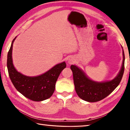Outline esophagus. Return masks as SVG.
<instances>
[{
  "label": "esophagus",
  "mask_w": 130,
  "mask_h": 130,
  "mask_svg": "<svg viewBox=\"0 0 130 130\" xmlns=\"http://www.w3.org/2000/svg\"><path fill=\"white\" fill-rule=\"evenodd\" d=\"M74 62V60L73 58H69V59H68V63H70H70H73Z\"/></svg>",
  "instance_id": "34e87169"
}]
</instances>
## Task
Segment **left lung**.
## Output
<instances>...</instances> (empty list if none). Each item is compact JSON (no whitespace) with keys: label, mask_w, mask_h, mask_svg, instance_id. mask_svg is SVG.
<instances>
[{"label":"left lung","mask_w":130,"mask_h":130,"mask_svg":"<svg viewBox=\"0 0 130 130\" xmlns=\"http://www.w3.org/2000/svg\"><path fill=\"white\" fill-rule=\"evenodd\" d=\"M123 58L122 67L117 76L112 80L102 82L90 79L83 70L76 65L70 66L73 72L74 87L79 98L86 102H96L102 100L112 93L120 84L124 73L125 57L123 49Z\"/></svg>","instance_id":"left-lung-1"}]
</instances>
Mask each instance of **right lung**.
<instances>
[{"label": "right lung", "mask_w": 130, "mask_h": 130, "mask_svg": "<svg viewBox=\"0 0 130 130\" xmlns=\"http://www.w3.org/2000/svg\"><path fill=\"white\" fill-rule=\"evenodd\" d=\"M13 39L7 55V66L10 78L15 88L23 95L35 102L50 98L54 93L56 83L62 70L66 68L65 62L58 63L45 73L37 76H27L18 72L12 62Z\"/></svg>", "instance_id": "add662e5"}]
</instances>
